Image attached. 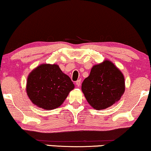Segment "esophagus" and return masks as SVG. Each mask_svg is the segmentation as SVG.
<instances>
[{"instance_id": "34e87169", "label": "esophagus", "mask_w": 151, "mask_h": 151, "mask_svg": "<svg viewBox=\"0 0 151 151\" xmlns=\"http://www.w3.org/2000/svg\"><path fill=\"white\" fill-rule=\"evenodd\" d=\"M81 79L77 80L76 81V86H77L78 87H79L81 86Z\"/></svg>"}]
</instances>
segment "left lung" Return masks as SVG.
<instances>
[{
    "label": "left lung",
    "mask_w": 151,
    "mask_h": 151,
    "mask_svg": "<svg viewBox=\"0 0 151 151\" xmlns=\"http://www.w3.org/2000/svg\"><path fill=\"white\" fill-rule=\"evenodd\" d=\"M125 88L123 74L109 60L94 65L81 86L87 102L96 110L107 109L118 102Z\"/></svg>",
    "instance_id": "1"
}]
</instances>
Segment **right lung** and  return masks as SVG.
Returning a JSON list of instances; mask_svg holds the SVG:
<instances>
[{"mask_svg": "<svg viewBox=\"0 0 151 151\" xmlns=\"http://www.w3.org/2000/svg\"><path fill=\"white\" fill-rule=\"evenodd\" d=\"M74 88L70 78L58 64H41L28 75L26 90L34 104L49 111L60 106Z\"/></svg>", "mask_w": 151, "mask_h": 151, "instance_id": "1", "label": "right lung"}]
</instances>
